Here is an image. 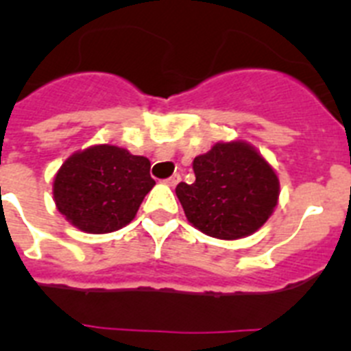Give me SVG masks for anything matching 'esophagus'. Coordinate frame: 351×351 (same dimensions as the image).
<instances>
[{
    "instance_id": "1",
    "label": "esophagus",
    "mask_w": 351,
    "mask_h": 351,
    "mask_svg": "<svg viewBox=\"0 0 351 351\" xmlns=\"http://www.w3.org/2000/svg\"><path fill=\"white\" fill-rule=\"evenodd\" d=\"M179 181H181V176H179V173H173V176H170V178L167 179L165 184H167V186H172V188H173V186L178 184Z\"/></svg>"
}]
</instances>
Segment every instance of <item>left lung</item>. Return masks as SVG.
Returning a JSON list of instances; mask_svg holds the SVG:
<instances>
[{"label":"left lung","mask_w":351,"mask_h":351,"mask_svg":"<svg viewBox=\"0 0 351 351\" xmlns=\"http://www.w3.org/2000/svg\"><path fill=\"white\" fill-rule=\"evenodd\" d=\"M195 182L176 188L186 219L209 237L235 241L255 234L274 213L280 179L246 141L216 142L193 160Z\"/></svg>","instance_id":"left-lung-1"}]
</instances>
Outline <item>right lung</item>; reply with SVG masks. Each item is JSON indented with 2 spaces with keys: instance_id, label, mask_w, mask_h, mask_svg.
<instances>
[{
  "instance_id": "obj_1",
  "label": "right lung",
  "mask_w": 351,
  "mask_h": 351,
  "mask_svg": "<svg viewBox=\"0 0 351 351\" xmlns=\"http://www.w3.org/2000/svg\"><path fill=\"white\" fill-rule=\"evenodd\" d=\"M151 161L125 147L96 144L64 160L52 184L58 210L86 234H110L128 225L156 184Z\"/></svg>"
}]
</instances>
